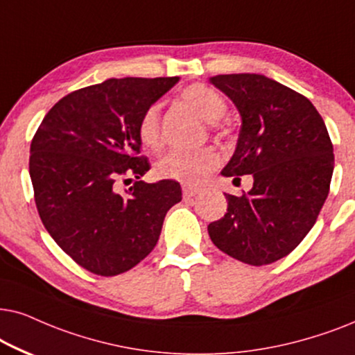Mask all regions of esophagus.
Listing matches in <instances>:
<instances>
[{
    "instance_id": "34e87169",
    "label": "esophagus",
    "mask_w": 355,
    "mask_h": 355,
    "mask_svg": "<svg viewBox=\"0 0 355 355\" xmlns=\"http://www.w3.org/2000/svg\"><path fill=\"white\" fill-rule=\"evenodd\" d=\"M200 190L198 188H193V187H183V198L185 200H191V198H195Z\"/></svg>"
}]
</instances>
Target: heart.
<instances>
[{"mask_svg": "<svg viewBox=\"0 0 355 355\" xmlns=\"http://www.w3.org/2000/svg\"><path fill=\"white\" fill-rule=\"evenodd\" d=\"M183 103L191 107L207 123L219 121L227 112V102L216 89L206 84H191L180 94ZM138 138L149 150L162 148V125H160V105L148 107L138 123ZM219 154L214 149L172 150L155 164L159 177L177 180L188 185H198L207 177L211 170L219 165Z\"/></svg>", "mask_w": 355, "mask_h": 355, "instance_id": "1", "label": "heart"}]
</instances>
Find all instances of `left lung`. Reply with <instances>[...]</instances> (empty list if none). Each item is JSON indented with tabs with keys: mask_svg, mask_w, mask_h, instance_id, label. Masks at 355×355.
Here are the masks:
<instances>
[{
	"mask_svg": "<svg viewBox=\"0 0 355 355\" xmlns=\"http://www.w3.org/2000/svg\"><path fill=\"white\" fill-rule=\"evenodd\" d=\"M209 83L237 107L242 126L224 177L252 175L242 196L224 193L227 212L207 225L212 243L239 261L284 258L310 232L329 193L334 154L309 98L263 74H220Z\"/></svg>",
	"mask_w": 355,
	"mask_h": 355,
	"instance_id": "8db88e82",
	"label": "left lung"
}]
</instances>
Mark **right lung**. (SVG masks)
Here are the masks:
<instances>
[{
	"mask_svg": "<svg viewBox=\"0 0 355 355\" xmlns=\"http://www.w3.org/2000/svg\"><path fill=\"white\" fill-rule=\"evenodd\" d=\"M180 78H123L79 89L51 107L31 144L29 173L46 232L79 266L116 276L157 243L180 183L137 182L121 196L118 178L150 168L139 155L144 110ZM130 180V178H128Z\"/></svg>",
	"mask_w": 355,
	"mask_h": 355,
	"instance_id": "add662e5",
	"label": "right lung"
}]
</instances>
